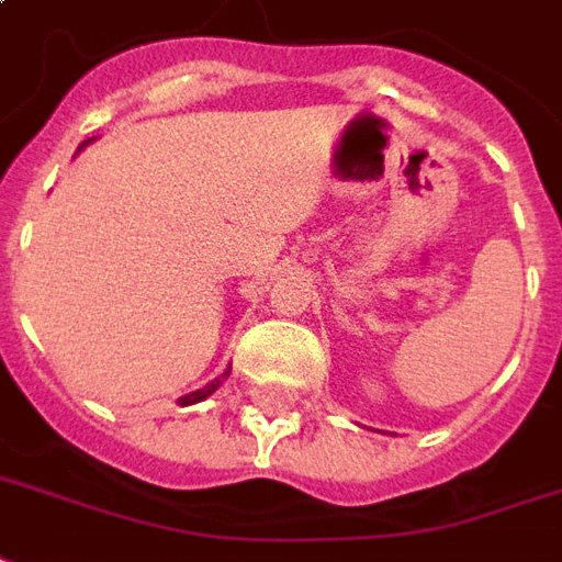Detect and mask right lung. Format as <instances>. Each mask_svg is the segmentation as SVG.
I'll return each instance as SVG.
<instances>
[{
    "label": "right lung",
    "mask_w": 562,
    "mask_h": 562,
    "mask_svg": "<svg viewBox=\"0 0 562 562\" xmlns=\"http://www.w3.org/2000/svg\"><path fill=\"white\" fill-rule=\"evenodd\" d=\"M91 142H94V138H88V142H82V147L91 145ZM227 373H231V367H227V370H225V373H222V376H216V379H213V382H206L204 387H198V391H192V394L180 396L177 403H180V406H195V403H201V400H206V396H210V394H216L218 387H222V382H225V379H227Z\"/></svg>",
    "instance_id": "obj_1"
}]
</instances>
